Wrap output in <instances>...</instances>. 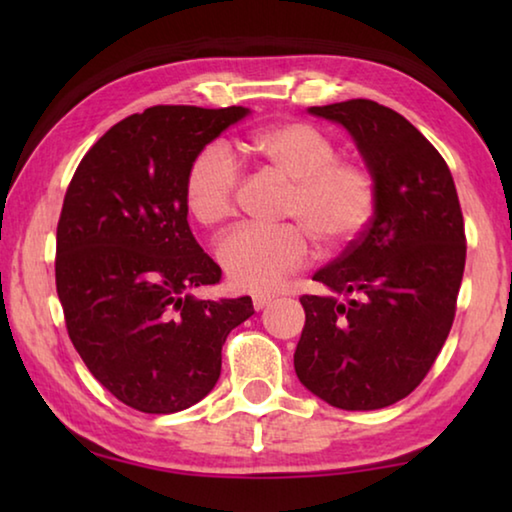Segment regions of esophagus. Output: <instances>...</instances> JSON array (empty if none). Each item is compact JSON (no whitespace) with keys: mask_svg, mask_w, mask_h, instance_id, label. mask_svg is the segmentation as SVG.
Instances as JSON below:
<instances>
[{"mask_svg":"<svg viewBox=\"0 0 512 512\" xmlns=\"http://www.w3.org/2000/svg\"><path fill=\"white\" fill-rule=\"evenodd\" d=\"M273 298H275V296H271V293H255V296H253V307H255L257 311L264 309Z\"/></svg>","mask_w":512,"mask_h":512,"instance_id":"1","label":"esophagus"}]
</instances>
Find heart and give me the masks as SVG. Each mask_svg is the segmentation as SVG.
I'll return each instance as SVG.
<instances>
[{
    "instance_id": "1",
    "label": "heart",
    "mask_w": 512,
    "mask_h": 512,
    "mask_svg": "<svg viewBox=\"0 0 512 512\" xmlns=\"http://www.w3.org/2000/svg\"><path fill=\"white\" fill-rule=\"evenodd\" d=\"M246 151L291 183L282 216L296 223L239 225L221 239L216 255L230 282L244 291H268L307 266L311 240L341 250L366 230L377 207V176L366 162L339 158V146L309 121H284L248 137ZM241 167L228 146L212 142L194 155L185 201L194 219L212 228L235 212Z\"/></svg>"
}]
</instances>
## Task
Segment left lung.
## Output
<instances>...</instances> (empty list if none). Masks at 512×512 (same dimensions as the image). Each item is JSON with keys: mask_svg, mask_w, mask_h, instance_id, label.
I'll list each match as a JSON object with an SVG mask.
<instances>
[{"mask_svg": "<svg viewBox=\"0 0 512 512\" xmlns=\"http://www.w3.org/2000/svg\"><path fill=\"white\" fill-rule=\"evenodd\" d=\"M339 121L375 171V216L314 275L329 296H302L293 366L320 400L375 411L427 377L456 316L465 225L443 155L400 112L370 99L309 108Z\"/></svg>", "mask_w": 512, "mask_h": 512, "instance_id": "obj_1", "label": "left lung"}]
</instances>
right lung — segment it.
<instances>
[{
    "instance_id": "1",
    "label": "right lung",
    "mask_w": 512,
    "mask_h": 512,
    "mask_svg": "<svg viewBox=\"0 0 512 512\" xmlns=\"http://www.w3.org/2000/svg\"><path fill=\"white\" fill-rule=\"evenodd\" d=\"M246 108L153 106L121 119L83 155L56 230V291L88 370L142 413L189 409L221 375L248 296L201 300L221 280L187 223L194 155Z\"/></svg>"
}]
</instances>
